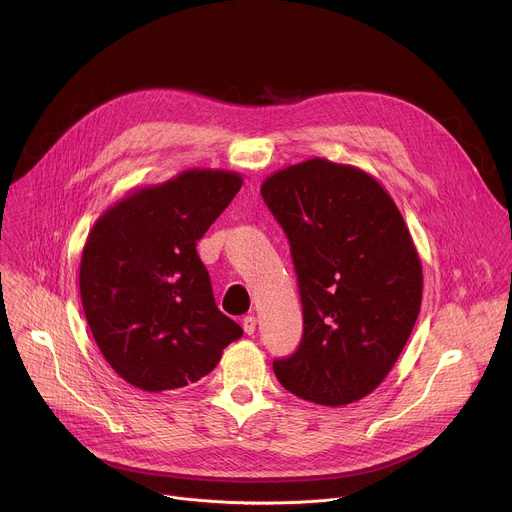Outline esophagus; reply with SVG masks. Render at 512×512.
<instances>
[{
  "mask_svg": "<svg viewBox=\"0 0 512 512\" xmlns=\"http://www.w3.org/2000/svg\"><path fill=\"white\" fill-rule=\"evenodd\" d=\"M255 326H257V318L255 316H245L243 318V330H245V334H255Z\"/></svg>",
  "mask_w": 512,
  "mask_h": 512,
  "instance_id": "34e87169",
  "label": "esophagus"
}]
</instances>
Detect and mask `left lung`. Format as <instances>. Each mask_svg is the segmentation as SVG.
I'll return each mask as SVG.
<instances>
[{"mask_svg": "<svg viewBox=\"0 0 512 512\" xmlns=\"http://www.w3.org/2000/svg\"><path fill=\"white\" fill-rule=\"evenodd\" d=\"M298 273L304 336L273 360L300 399L340 407L371 395L421 308V259L389 192L360 168L312 158L261 184Z\"/></svg>", "mask_w": 512, "mask_h": 512, "instance_id": "1", "label": "left lung"}]
</instances>
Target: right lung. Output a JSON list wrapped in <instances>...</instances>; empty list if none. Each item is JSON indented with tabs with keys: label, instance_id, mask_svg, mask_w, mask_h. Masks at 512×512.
I'll use <instances>...</instances> for the list:
<instances>
[{
	"label": "right lung",
	"instance_id": "right-lung-1",
	"mask_svg": "<svg viewBox=\"0 0 512 512\" xmlns=\"http://www.w3.org/2000/svg\"><path fill=\"white\" fill-rule=\"evenodd\" d=\"M229 170H184L107 208L83 247L79 287L93 338L129 385L160 393L208 375L243 336L214 304L196 253L241 190Z\"/></svg>",
	"mask_w": 512,
	"mask_h": 512
}]
</instances>
